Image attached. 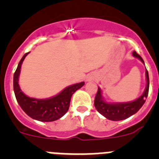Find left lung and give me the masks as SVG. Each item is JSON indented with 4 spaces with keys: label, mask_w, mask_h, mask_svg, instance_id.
<instances>
[{
    "label": "left lung",
    "mask_w": 159,
    "mask_h": 159,
    "mask_svg": "<svg viewBox=\"0 0 159 159\" xmlns=\"http://www.w3.org/2000/svg\"><path fill=\"white\" fill-rule=\"evenodd\" d=\"M133 56L139 60H141L143 64V58L139 55L137 54L135 51L133 52ZM146 80L147 85L144 90V92L140 97L136 99L134 101L127 102H107L104 100L102 96V90L100 88H98V92L95 98V104L96 110L109 120L112 121H120L127 118L130 117L134 115L136 112L139 111L140 108L143 107L144 102H146V99L147 98L149 92V75L148 71L146 69Z\"/></svg>",
    "instance_id": "8db88e82"
}]
</instances>
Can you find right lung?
<instances>
[{"mask_svg": "<svg viewBox=\"0 0 159 159\" xmlns=\"http://www.w3.org/2000/svg\"><path fill=\"white\" fill-rule=\"evenodd\" d=\"M29 53L24 55L14 73L13 89L16 100L22 110L32 119L40 122H52L57 120L67 113L70 106L71 95L84 86V82L67 87L58 95L48 99H39L27 96L20 88L18 81L22 63Z\"/></svg>", "mask_w": 159, "mask_h": 159, "instance_id": "1", "label": "right lung"}]
</instances>
